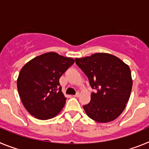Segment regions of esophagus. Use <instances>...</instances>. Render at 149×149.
Here are the masks:
<instances>
[{"label": "esophagus", "instance_id": "esophagus-1", "mask_svg": "<svg viewBox=\"0 0 149 149\" xmlns=\"http://www.w3.org/2000/svg\"><path fill=\"white\" fill-rule=\"evenodd\" d=\"M73 96H74V97H77H77H79V96H80V93H76V95H73Z\"/></svg>", "mask_w": 149, "mask_h": 149}]
</instances>
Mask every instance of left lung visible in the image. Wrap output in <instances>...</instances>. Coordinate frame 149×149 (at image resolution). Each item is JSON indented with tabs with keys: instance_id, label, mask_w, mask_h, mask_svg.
<instances>
[{
	"instance_id": "obj_1",
	"label": "left lung",
	"mask_w": 149,
	"mask_h": 149,
	"mask_svg": "<svg viewBox=\"0 0 149 149\" xmlns=\"http://www.w3.org/2000/svg\"><path fill=\"white\" fill-rule=\"evenodd\" d=\"M75 63L96 89L84 105L86 115L101 123L115 120L126 107L131 95L133 81L131 69L117 56L107 53H96Z\"/></svg>"
}]
</instances>
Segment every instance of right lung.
Listing matches in <instances>:
<instances>
[{"instance_id":"add662e5","label":"right lung","mask_w":149,"mask_h":149,"mask_svg":"<svg viewBox=\"0 0 149 149\" xmlns=\"http://www.w3.org/2000/svg\"><path fill=\"white\" fill-rule=\"evenodd\" d=\"M74 63L71 57L48 52L36 56L22 67L17 88L22 104L30 115L47 120L60 113L66 98L62 93L59 80Z\"/></svg>"}]
</instances>
